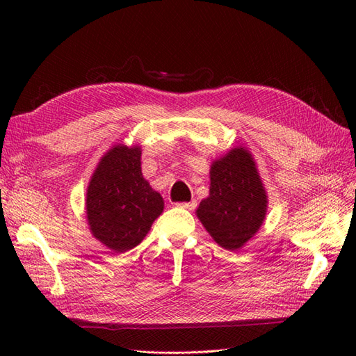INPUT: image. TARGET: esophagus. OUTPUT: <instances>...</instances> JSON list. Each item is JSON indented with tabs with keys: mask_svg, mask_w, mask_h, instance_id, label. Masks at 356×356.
<instances>
[{
	"mask_svg": "<svg viewBox=\"0 0 356 356\" xmlns=\"http://www.w3.org/2000/svg\"><path fill=\"white\" fill-rule=\"evenodd\" d=\"M175 207L182 208V209H187V211H193V209H196L197 203H196V200H191V202H181V203H175Z\"/></svg>",
	"mask_w": 356,
	"mask_h": 356,
	"instance_id": "obj_1",
	"label": "esophagus"
}]
</instances>
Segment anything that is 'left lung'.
Masks as SVG:
<instances>
[{
	"mask_svg": "<svg viewBox=\"0 0 356 356\" xmlns=\"http://www.w3.org/2000/svg\"><path fill=\"white\" fill-rule=\"evenodd\" d=\"M209 196L196 211L211 238L227 251H239L260 230L267 191L250 149L234 147L209 169Z\"/></svg>",
	"mask_w": 356,
	"mask_h": 356,
	"instance_id": "obj_1",
	"label": "left lung"
}]
</instances>
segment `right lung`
Listing matches in <instances>:
<instances>
[{
	"mask_svg": "<svg viewBox=\"0 0 356 356\" xmlns=\"http://www.w3.org/2000/svg\"><path fill=\"white\" fill-rule=\"evenodd\" d=\"M141 153L139 145H113L101 157L86 191L89 230L114 252L141 243L165 208L163 197L143 175Z\"/></svg>",
	"mask_w": 356,
	"mask_h": 356,
	"instance_id": "add662e5",
	"label": "right lung"
}]
</instances>
